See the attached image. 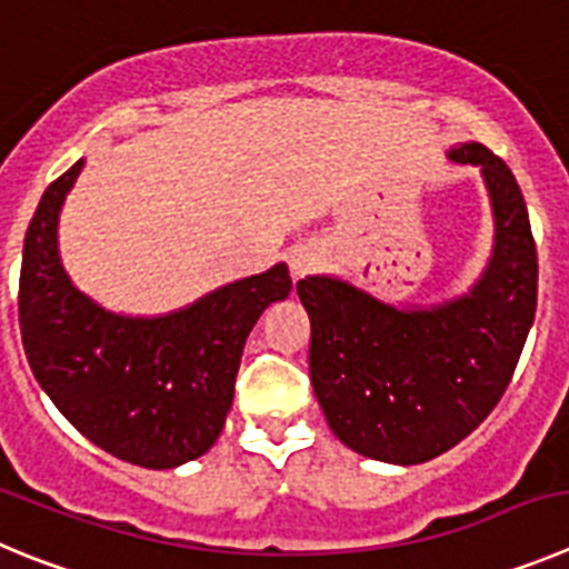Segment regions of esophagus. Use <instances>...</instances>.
Here are the masks:
<instances>
[{"label": "esophagus", "instance_id": "obj_1", "mask_svg": "<svg viewBox=\"0 0 569 569\" xmlns=\"http://www.w3.org/2000/svg\"><path fill=\"white\" fill-rule=\"evenodd\" d=\"M288 264H290V276L299 281V279H305L307 273H312V270L319 268V253H316L310 244H299V248L290 250Z\"/></svg>", "mask_w": 569, "mask_h": 569}]
</instances>
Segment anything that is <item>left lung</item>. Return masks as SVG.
Segmentation results:
<instances>
[{
    "label": "left lung",
    "instance_id": "1",
    "mask_svg": "<svg viewBox=\"0 0 569 569\" xmlns=\"http://www.w3.org/2000/svg\"><path fill=\"white\" fill-rule=\"evenodd\" d=\"M448 160L479 166L497 228L468 293L395 307L336 276L296 284L310 316V380L332 435L395 466L435 460L491 415L536 316L539 262L513 171L482 143L455 146Z\"/></svg>",
    "mask_w": 569,
    "mask_h": 569
}]
</instances>
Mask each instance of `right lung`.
Masks as SVG:
<instances>
[{"label": "right lung", "mask_w": 569, "mask_h": 569, "mask_svg": "<svg viewBox=\"0 0 569 569\" xmlns=\"http://www.w3.org/2000/svg\"><path fill=\"white\" fill-rule=\"evenodd\" d=\"M83 160L47 186L24 233L19 327L39 387L87 440L118 460L177 468L217 442L248 332L288 299V264L239 279L182 310L132 319L67 276L59 213Z\"/></svg>", "instance_id": "obj_1"}]
</instances>
